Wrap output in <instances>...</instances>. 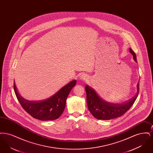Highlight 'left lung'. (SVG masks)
Instances as JSON below:
<instances>
[{
	"label": "left lung",
	"instance_id": "obj_1",
	"mask_svg": "<svg viewBox=\"0 0 153 153\" xmlns=\"http://www.w3.org/2000/svg\"><path fill=\"white\" fill-rule=\"evenodd\" d=\"M130 52L133 58L137 62V56L135 52L130 48ZM87 93L88 108L91 114L97 119L110 120L124 115L133 105L139 94V82L137 84V92L132 98L122 103H111L103 100L96 93L95 89L87 85L85 86Z\"/></svg>",
	"mask_w": 153,
	"mask_h": 153
}]
</instances>
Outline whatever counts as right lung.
Masks as SVG:
<instances>
[{"mask_svg": "<svg viewBox=\"0 0 153 153\" xmlns=\"http://www.w3.org/2000/svg\"><path fill=\"white\" fill-rule=\"evenodd\" d=\"M76 84V80H72L51 97L39 101H30L24 99L19 94L15 82L14 89L22 108L31 117L42 121L53 120L58 119L63 113L67 97Z\"/></svg>", "mask_w": 153, "mask_h": 153, "instance_id": "obj_1", "label": "right lung"}]
</instances>
